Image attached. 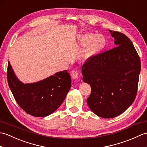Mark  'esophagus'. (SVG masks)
<instances>
[{
	"instance_id": "obj_1",
	"label": "esophagus",
	"mask_w": 147,
	"mask_h": 147,
	"mask_svg": "<svg viewBox=\"0 0 147 147\" xmlns=\"http://www.w3.org/2000/svg\"><path fill=\"white\" fill-rule=\"evenodd\" d=\"M71 77L73 79H77L78 77V70H74L71 72Z\"/></svg>"
}]
</instances>
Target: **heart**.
I'll use <instances>...</instances> for the list:
<instances>
[{
	"label": "heart",
	"mask_w": 147,
	"mask_h": 147,
	"mask_svg": "<svg viewBox=\"0 0 147 147\" xmlns=\"http://www.w3.org/2000/svg\"><path fill=\"white\" fill-rule=\"evenodd\" d=\"M79 44L85 47L82 54L83 60H88L98 55L107 44V40L102 34L95 35L87 33L80 36L78 38Z\"/></svg>",
	"instance_id": "obj_1"
}]
</instances>
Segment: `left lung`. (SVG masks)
Wrapping results in <instances>:
<instances>
[{"instance_id": "8db88e82", "label": "left lung", "mask_w": 147, "mask_h": 147, "mask_svg": "<svg viewBox=\"0 0 147 147\" xmlns=\"http://www.w3.org/2000/svg\"><path fill=\"white\" fill-rule=\"evenodd\" d=\"M115 47L86 60L82 67L83 80L90 84L86 102L98 116L112 118L135 101L141 70L140 57L124 34L109 30Z\"/></svg>"}]
</instances>
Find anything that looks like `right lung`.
<instances>
[{
    "label": "right lung",
    "instance_id": "obj_1",
    "mask_svg": "<svg viewBox=\"0 0 147 147\" xmlns=\"http://www.w3.org/2000/svg\"><path fill=\"white\" fill-rule=\"evenodd\" d=\"M8 85L20 107L33 116L45 117L57 110L71 86L67 70L58 72L38 82L24 84L16 76L10 62L7 71Z\"/></svg>",
    "mask_w": 147,
    "mask_h": 147
}]
</instances>
